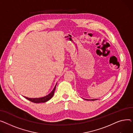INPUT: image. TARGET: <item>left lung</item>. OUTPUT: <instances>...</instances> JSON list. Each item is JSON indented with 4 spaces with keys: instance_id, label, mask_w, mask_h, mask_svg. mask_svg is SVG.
I'll use <instances>...</instances> for the list:
<instances>
[{
    "instance_id": "obj_1",
    "label": "left lung",
    "mask_w": 133,
    "mask_h": 133,
    "mask_svg": "<svg viewBox=\"0 0 133 133\" xmlns=\"http://www.w3.org/2000/svg\"><path fill=\"white\" fill-rule=\"evenodd\" d=\"M84 99L86 100H97V99Z\"/></svg>"
}]
</instances>
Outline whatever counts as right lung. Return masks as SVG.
<instances>
[{
  "mask_svg": "<svg viewBox=\"0 0 133 133\" xmlns=\"http://www.w3.org/2000/svg\"><path fill=\"white\" fill-rule=\"evenodd\" d=\"M56 85H57V84H56L55 87H54L52 91L49 93V94H48V95H46L44 97H40V98H28V97H24V96H23V97L26 98L28 100L32 101V102L34 103H40L46 102V101L49 100L53 97L55 90V89H56Z\"/></svg>",
  "mask_w": 133,
  "mask_h": 133,
  "instance_id": "right-lung-1",
  "label": "right lung"
}]
</instances>
